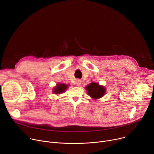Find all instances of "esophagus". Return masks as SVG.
<instances>
[{
  "instance_id": "1",
  "label": "esophagus",
  "mask_w": 154,
  "mask_h": 154,
  "mask_svg": "<svg viewBox=\"0 0 154 154\" xmlns=\"http://www.w3.org/2000/svg\"><path fill=\"white\" fill-rule=\"evenodd\" d=\"M80 84H81V81L80 80H77L76 81V85L77 86H79V85H80Z\"/></svg>"
}]
</instances>
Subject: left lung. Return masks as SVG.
Wrapping results in <instances>:
<instances>
[{
  "label": "left lung",
  "instance_id": "8db88e82",
  "mask_svg": "<svg viewBox=\"0 0 154 154\" xmlns=\"http://www.w3.org/2000/svg\"><path fill=\"white\" fill-rule=\"evenodd\" d=\"M87 94L93 99H98L103 97L105 94V88L98 83L92 82L85 87Z\"/></svg>",
  "mask_w": 154,
  "mask_h": 154
}]
</instances>
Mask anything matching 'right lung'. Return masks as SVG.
<instances>
[{"mask_svg": "<svg viewBox=\"0 0 154 154\" xmlns=\"http://www.w3.org/2000/svg\"><path fill=\"white\" fill-rule=\"evenodd\" d=\"M68 86V85L64 84H57L56 87H55L53 89V93L55 94H62L66 91V90H67Z\"/></svg>", "mask_w": 154, "mask_h": 154, "instance_id": "obj_1", "label": "right lung"}]
</instances>
